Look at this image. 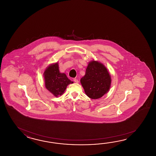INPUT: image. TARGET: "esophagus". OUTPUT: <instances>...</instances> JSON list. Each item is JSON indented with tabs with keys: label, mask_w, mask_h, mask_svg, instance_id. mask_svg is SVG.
Segmentation results:
<instances>
[{
	"label": "esophagus",
	"mask_w": 156,
	"mask_h": 156,
	"mask_svg": "<svg viewBox=\"0 0 156 156\" xmlns=\"http://www.w3.org/2000/svg\"><path fill=\"white\" fill-rule=\"evenodd\" d=\"M73 81L75 82V83H79V80H78L76 79H73Z\"/></svg>",
	"instance_id": "1"
}]
</instances>
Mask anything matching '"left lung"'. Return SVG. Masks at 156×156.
<instances>
[{
  "label": "left lung",
  "mask_w": 156,
  "mask_h": 156,
  "mask_svg": "<svg viewBox=\"0 0 156 156\" xmlns=\"http://www.w3.org/2000/svg\"><path fill=\"white\" fill-rule=\"evenodd\" d=\"M80 81L87 96L96 99L109 90L111 77L106 67L102 63L93 61L87 67L86 73Z\"/></svg>",
  "instance_id": "left-lung-1"
}]
</instances>
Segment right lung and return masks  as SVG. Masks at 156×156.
I'll return each mask as SVG.
<instances>
[{
    "label": "right lung",
    "mask_w": 156,
    "mask_h": 156,
    "mask_svg": "<svg viewBox=\"0 0 156 156\" xmlns=\"http://www.w3.org/2000/svg\"><path fill=\"white\" fill-rule=\"evenodd\" d=\"M58 63L52 64L44 72L45 86L47 89L55 96L61 95L68 85L73 82L65 73H60Z\"/></svg>",
    "instance_id": "obj_1"
}]
</instances>
